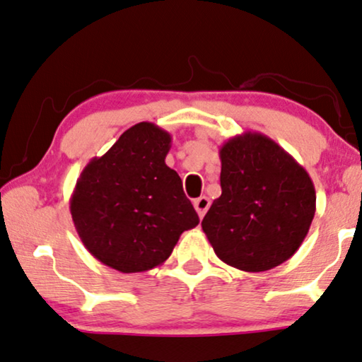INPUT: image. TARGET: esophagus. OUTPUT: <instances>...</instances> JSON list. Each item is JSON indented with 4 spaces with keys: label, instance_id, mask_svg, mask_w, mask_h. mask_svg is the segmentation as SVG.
<instances>
[{
    "label": "esophagus",
    "instance_id": "1",
    "mask_svg": "<svg viewBox=\"0 0 362 362\" xmlns=\"http://www.w3.org/2000/svg\"><path fill=\"white\" fill-rule=\"evenodd\" d=\"M194 207L197 210V214H199V217L202 218L205 212H207L209 207H210V200L207 199V197H199V199L194 200Z\"/></svg>",
    "mask_w": 362,
    "mask_h": 362
}]
</instances>
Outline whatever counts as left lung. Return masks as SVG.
Here are the masks:
<instances>
[{"label":"left lung","mask_w":362,"mask_h":362,"mask_svg":"<svg viewBox=\"0 0 362 362\" xmlns=\"http://www.w3.org/2000/svg\"><path fill=\"white\" fill-rule=\"evenodd\" d=\"M222 195L202 228L217 257L245 272H262L291 259L315 214L309 173L267 135L245 132L221 148Z\"/></svg>","instance_id":"left-lung-1"}]
</instances>
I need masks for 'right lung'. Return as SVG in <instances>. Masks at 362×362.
<instances>
[{"label":"right lung","mask_w":362,"mask_h":362,"mask_svg":"<svg viewBox=\"0 0 362 362\" xmlns=\"http://www.w3.org/2000/svg\"><path fill=\"white\" fill-rule=\"evenodd\" d=\"M168 132L140 122L123 132L76 180L70 212L86 250L118 272H145L170 257L182 232L199 223L175 170Z\"/></svg>","instance_id":"obj_1"}]
</instances>
